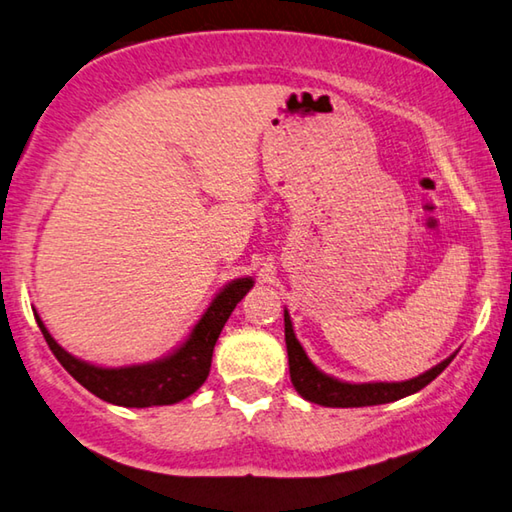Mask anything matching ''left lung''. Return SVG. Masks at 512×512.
<instances>
[{
	"label": "left lung",
	"mask_w": 512,
	"mask_h": 512,
	"mask_svg": "<svg viewBox=\"0 0 512 512\" xmlns=\"http://www.w3.org/2000/svg\"><path fill=\"white\" fill-rule=\"evenodd\" d=\"M284 341H287V354H289V375L291 384L296 391L305 397V400L320 404V406H334V409H350V406H375L402 400L406 395H413L422 391L424 386L431 384L440 372H443L456 354L438 363L436 368L424 372V375L409 379V381H377V384H348V381H339L334 377H327L320 372L314 363L307 359L305 350L298 343L296 334H293V325L287 311H284Z\"/></svg>",
	"instance_id": "8db88e82"
}]
</instances>
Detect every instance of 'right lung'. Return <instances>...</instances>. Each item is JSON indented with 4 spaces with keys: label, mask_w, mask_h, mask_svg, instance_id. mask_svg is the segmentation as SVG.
I'll return each mask as SVG.
<instances>
[{
    "label": "right lung",
    "mask_w": 512,
    "mask_h": 512,
    "mask_svg": "<svg viewBox=\"0 0 512 512\" xmlns=\"http://www.w3.org/2000/svg\"><path fill=\"white\" fill-rule=\"evenodd\" d=\"M253 287L250 277L230 282L219 296L212 300L203 318L198 320L196 327L189 334V339L180 348L169 354L167 359H160L146 366H128V368H99L90 366L81 359L72 357L54 341V336L47 332L45 323L36 314V323L42 336L54 352L69 375H72L81 386L88 388L99 400L128 406V409H144V406H164L185 400L210 375L212 352L216 339H219L225 320L235 311L237 302L246 296Z\"/></svg>",
    "instance_id": "obj_1"
}]
</instances>
